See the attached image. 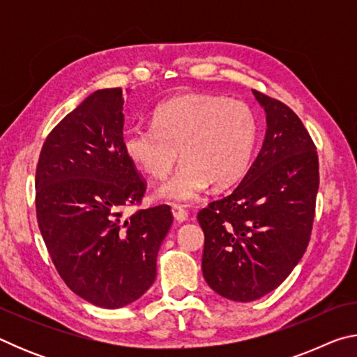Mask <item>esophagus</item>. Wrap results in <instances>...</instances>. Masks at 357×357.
<instances>
[{
    "instance_id": "esophagus-1",
    "label": "esophagus",
    "mask_w": 357,
    "mask_h": 357,
    "mask_svg": "<svg viewBox=\"0 0 357 357\" xmlns=\"http://www.w3.org/2000/svg\"><path fill=\"white\" fill-rule=\"evenodd\" d=\"M172 213H173V217H174V220L176 222H185L187 220V211L183 208V206H179V204H173L172 206Z\"/></svg>"
}]
</instances>
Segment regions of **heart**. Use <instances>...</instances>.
<instances>
[{
  "mask_svg": "<svg viewBox=\"0 0 357 357\" xmlns=\"http://www.w3.org/2000/svg\"><path fill=\"white\" fill-rule=\"evenodd\" d=\"M259 123L253 108L223 96L192 94L165 102L154 110L153 126L134 124L123 132V151L132 164L153 178L170 202H190L209 183L217 189L244 176L255 155Z\"/></svg>",
  "mask_w": 357,
  "mask_h": 357,
  "instance_id": "heart-1",
  "label": "heart"
}]
</instances>
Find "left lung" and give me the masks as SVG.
<instances>
[{"mask_svg": "<svg viewBox=\"0 0 357 357\" xmlns=\"http://www.w3.org/2000/svg\"><path fill=\"white\" fill-rule=\"evenodd\" d=\"M266 137L236 189L198 213L208 285L250 302L291 274L309 245L319 185L315 143L291 108L253 89Z\"/></svg>", "mask_w": 357, "mask_h": 357, "instance_id": "8db88e82", "label": "left lung"}]
</instances>
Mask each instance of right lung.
Wrapping results in <instances>:
<instances>
[{
	"label": "right lung",
	"instance_id": "1",
	"mask_svg": "<svg viewBox=\"0 0 357 357\" xmlns=\"http://www.w3.org/2000/svg\"><path fill=\"white\" fill-rule=\"evenodd\" d=\"M123 89H99L59 121L36 168V214L58 274L72 291L119 309L155 280L173 223L168 204L137 209L146 181L123 151Z\"/></svg>",
	"mask_w": 357,
	"mask_h": 357
}]
</instances>
